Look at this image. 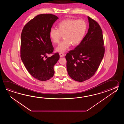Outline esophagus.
Masks as SVG:
<instances>
[{
	"instance_id": "esophagus-1",
	"label": "esophagus",
	"mask_w": 124,
	"mask_h": 124,
	"mask_svg": "<svg viewBox=\"0 0 124 124\" xmlns=\"http://www.w3.org/2000/svg\"><path fill=\"white\" fill-rule=\"evenodd\" d=\"M59 55H60V57H64V56H65V54H64L63 53H59Z\"/></svg>"
}]
</instances>
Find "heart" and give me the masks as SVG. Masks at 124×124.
<instances>
[{
  "instance_id": "heart-1",
  "label": "heart",
  "mask_w": 124,
  "mask_h": 124,
  "mask_svg": "<svg viewBox=\"0 0 124 124\" xmlns=\"http://www.w3.org/2000/svg\"><path fill=\"white\" fill-rule=\"evenodd\" d=\"M86 23L83 19H66L60 22L58 29L52 28L50 36L54 44L59 42L62 36L64 40L59 44L56 50L59 52H64L71 45L76 46L82 42L87 31Z\"/></svg>"
}]
</instances>
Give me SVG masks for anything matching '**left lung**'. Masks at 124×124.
<instances>
[{
	"label": "left lung",
	"mask_w": 124,
	"mask_h": 124,
	"mask_svg": "<svg viewBox=\"0 0 124 124\" xmlns=\"http://www.w3.org/2000/svg\"><path fill=\"white\" fill-rule=\"evenodd\" d=\"M89 28L82 42L66 55V67L72 79L82 82L97 71L105 54L102 31L94 20L88 16Z\"/></svg>",
	"instance_id": "obj_1"
}]
</instances>
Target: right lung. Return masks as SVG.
I'll use <instances>...</instances> for the list:
<instances>
[{"label":"right lung","instance_id":"add662e5","mask_svg":"<svg viewBox=\"0 0 124 124\" xmlns=\"http://www.w3.org/2000/svg\"><path fill=\"white\" fill-rule=\"evenodd\" d=\"M58 19L50 14L38 15L25 25L21 33V60L32 76L41 81L53 77L54 66L59 59L58 53L46 56L54 50L50 31Z\"/></svg>","mask_w":124,"mask_h":124}]
</instances>
